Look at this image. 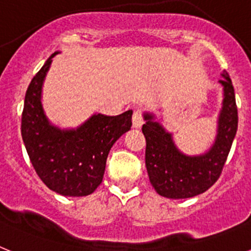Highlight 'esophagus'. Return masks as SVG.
<instances>
[{"label": "esophagus", "mask_w": 251, "mask_h": 251, "mask_svg": "<svg viewBox=\"0 0 251 251\" xmlns=\"http://www.w3.org/2000/svg\"><path fill=\"white\" fill-rule=\"evenodd\" d=\"M132 122H133V127L134 128H141L142 124L145 123V119H143V113L142 110L137 109L134 110L132 117Z\"/></svg>", "instance_id": "esophagus-1"}]
</instances>
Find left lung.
<instances>
[{
  "label": "left lung",
  "instance_id": "8db88e82",
  "mask_svg": "<svg viewBox=\"0 0 251 251\" xmlns=\"http://www.w3.org/2000/svg\"><path fill=\"white\" fill-rule=\"evenodd\" d=\"M223 110L219 133L211 150L199 157H187L175 147L170 133L153 117L145 114L142 132L146 137V167L157 194L167 199H188L205 192L216 182L225 165L238 130V106L229 74H223Z\"/></svg>",
  "mask_w": 251,
  "mask_h": 251
}]
</instances>
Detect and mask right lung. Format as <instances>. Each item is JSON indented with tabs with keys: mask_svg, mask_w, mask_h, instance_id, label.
Masks as SVG:
<instances>
[{
	"mask_svg": "<svg viewBox=\"0 0 251 251\" xmlns=\"http://www.w3.org/2000/svg\"><path fill=\"white\" fill-rule=\"evenodd\" d=\"M55 54L32 77L26 90L21 136L37 176L50 190L63 196H86L103 181L108 153L115 141L130 129L133 112L114 117L93 115L76 130H60L50 126L40 97Z\"/></svg>",
	"mask_w": 251,
	"mask_h": 251,
	"instance_id": "obj_1",
	"label": "right lung"
}]
</instances>
